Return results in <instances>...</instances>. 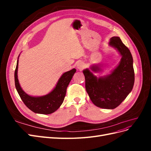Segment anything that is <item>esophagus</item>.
I'll return each instance as SVG.
<instances>
[{"label": "esophagus", "mask_w": 151, "mask_h": 151, "mask_svg": "<svg viewBox=\"0 0 151 151\" xmlns=\"http://www.w3.org/2000/svg\"><path fill=\"white\" fill-rule=\"evenodd\" d=\"M76 66H77V68H78L79 70H82L83 68H84L85 64H84V63L82 62H78L77 63Z\"/></svg>", "instance_id": "esophagus-1"}]
</instances>
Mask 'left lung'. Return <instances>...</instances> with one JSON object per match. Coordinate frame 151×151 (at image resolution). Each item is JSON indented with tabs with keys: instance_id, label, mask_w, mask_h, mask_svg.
<instances>
[{
	"instance_id": "8db88e82",
	"label": "left lung",
	"mask_w": 151,
	"mask_h": 151,
	"mask_svg": "<svg viewBox=\"0 0 151 151\" xmlns=\"http://www.w3.org/2000/svg\"><path fill=\"white\" fill-rule=\"evenodd\" d=\"M109 46L116 49L122 58L109 74L97 77L93 72L103 71V65H92L83 70L86 89L93 104L104 109H114L122 103L133 89L135 74L133 58L129 49L118 36H113Z\"/></svg>"
}]
</instances>
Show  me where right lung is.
Segmentation results:
<instances>
[{
    "mask_svg": "<svg viewBox=\"0 0 151 151\" xmlns=\"http://www.w3.org/2000/svg\"><path fill=\"white\" fill-rule=\"evenodd\" d=\"M19 57V55L18 56L14 72V80L16 90L22 101L30 110L36 113L48 115L57 111L64 100L67 88L76 72V68L63 73L58 79L55 87L48 94L42 96H33L26 93L21 88L17 78Z\"/></svg>",
    "mask_w": 151,
    "mask_h": 151,
    "instance_id": "right-lung-1",
    "label": "right lung"
}]
</instances>
